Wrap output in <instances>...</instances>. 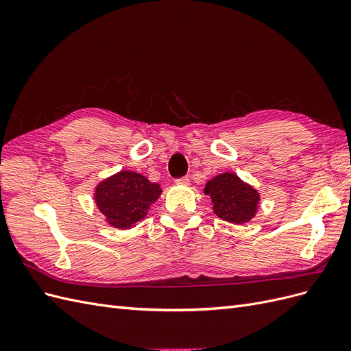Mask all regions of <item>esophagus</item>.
Here are the masks:
<instances>
[{"label":"esophagus","instance_id":"esophagus-1","mask_svg":"<svg viewBox=\"0 0 351 351\" xmlns=\"http://www.w3.org/2000/svg\"><path fill=\"white\" fill-rule=\"evenodd\" d=\"M176 183H177V184H184V186H186V184L190 183V178H189V177H180V178L176 180Z\"/></svg>","mask_w":351,"mask_h":351}]
</instances>
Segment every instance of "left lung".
<instances>
[{
    "label": "left lung",
    "mask_w": 351,
    "mask_h": 351,
    "mask_svg": "<svg viewBox=\"0 0 351 351\" xmlns=\"http://www.w3.org/2000/svg\"><path fill=\"white\" fill-rule=\"evenodd\" d=\"M205 193L214 202V212L232 224H244L256 214L259 193L232 173L214 177L205 186Z\"/></svg>",
    "instance_id": "obj_1"
}]
</instances>
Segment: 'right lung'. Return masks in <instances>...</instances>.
Here are the masks:
<instances>
[{
    "instance_id": "1",
    "label": "right lung",
    "mask_w": 351,
    "mask_h": 351,
    "mask_svg": "<svg viewBox=\"0 0 351 351\" xmlns=\"http://www.w3.org/2000/svg\"><path fill=\"white\" fill-rule=\"evenodd\" d=\"M162 190L145 176L121 171L98 184L95 200L108 224L127 230L146 217V212Z\"/></svg>"
}]
</instances>
